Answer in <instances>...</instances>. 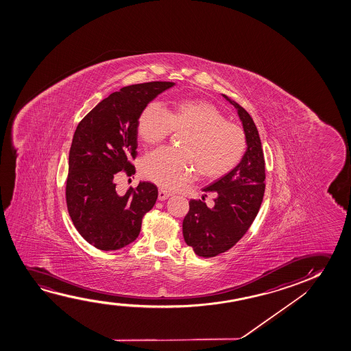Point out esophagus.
<instances>
[{
    "instance_id": "1",
    "label": "esophagus",
    "mask_w": 351,
    "mask_h": 351,
    "mask_svg": "<svg viewBox=\"0 0 351 351\" xmlns=\"http://www.w3.org/2000/svg\"><path fill=\"white\" fill-rule=\"evenodd\" d=\"M170 197V193L164 191L163 188H159L158 191V200L163 202L165 199H168Z\"/></svg>"
}]
</instances>
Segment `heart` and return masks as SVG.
Returning <instances> with one entry per match:
<instances>
[{
  "instance_id": "1",
  "label": "heart",
  "mask_w": 351,
  "mask_h": 351,
  "mask_svg": "<svg viewBox=\"0 0 351 351\" xmlns=\"http://www.w3.org/2000/svg\"><path fill=\"white\" fill-rule=\"evenodd\" d=\"M138 134L146 144H157L171 132H186L180 149H158L146 156L141 171L146 180L173 191L195 178H221L235 168L245 154V136L239 125L208 101L181 99L165 110L149 103L136 122Z\"/></svg>"
}]
</instances>
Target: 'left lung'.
Segmentation results:
<instances>
[{
	"instance_id": "obj_1",
	"label": "left lung",
	"mask_w": 351,
	"mask_h": 351,
	"mask_svg": "<svg viewBox=\"0 0 351 351\" xmlns=\"http://www.w3.org/2000/svg\"><path fill=\"white\" fill-rule=\"evenodd\" d=\"M223 97L235 106L247 149L235 168L202 189L216 193L215 206L208 208L202 200L189 202V211L183 219V237L202 258L216 256L236 245L252 226L264 197L265 159L259 132L240 104Z\"/></svg>"
}]
</instances>
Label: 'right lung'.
<instances>
[{
  "mask_svg": "<svg viewBox=\"0 0 351 351\" xmlns=\"http://www.w3.org/2000/svg\"><path fill=\"white\" fill-rule=\"evenodd\" d=\"M175 82H152L122 87L98 103L77 125L69 151L66 200L79 234L101 250H116L136 240L145 213L158 189L139 182L125 194L116 191L117 173H135L130 162L138 147L141 110Z\"/></svg>",
  "mask_w": 351,
  "mask_h": 351,
  "instance_id": "add662e5",
  "label": "right lung"
}]
</instances>
